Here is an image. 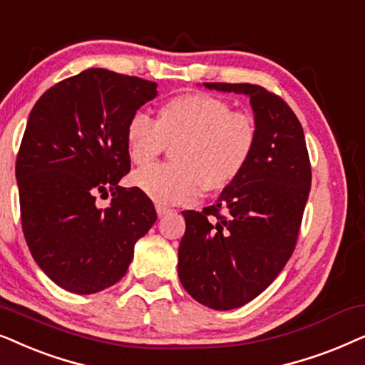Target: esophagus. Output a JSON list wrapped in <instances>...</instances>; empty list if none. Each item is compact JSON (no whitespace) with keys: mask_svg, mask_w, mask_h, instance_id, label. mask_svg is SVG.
Masks as SVG:
<instances>
[{"mask_svg":"<svg viewBox=\"0 0 365 365\" xmlns=\"http://www.w3.org/2000/svg\"><path fill=\"white\" fill-rule=\"evenodd\" d=\"M155 210H157V215H158V218H162V217H165V215H167V213L170 212V208H168V207L157 205V207H155Z\"/></svg>","mask_w":365,"mask_h":365,"instance_id":"1","label":"esophagus"}]
</instances>
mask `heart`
Returning a JSON list of instances; mask_svg holds the SVG:
<instances>
[{
  "instance_id": "1",
  "label": "heart",
  "mask_w": 365,
  "mask_h": 365,
  "mask_svg": "<svg viewBox=\"0 0 365 365\" xmlns=\"http://www.w3.org/2000/svg\"><path fill=\"white\" fill-rule=\"evenodd\" d=\"M133 165L152 163L168 145H175V163L138 170L133 183L160 205L190 203L202 188L223 190L249 167L259 128L249 113L233 111L220 96L188 93L168 100L157 121L135 111L125 130Z\"/></svg>"
}]
</instances>
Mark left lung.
<instances>
[{
    "label": "left lung",
    "instance_id": "1",
    "mask_svg": "<svg viewBox=\"0 0 365 365\" xmlns=\"http://www.w3.org/2000/svg\"><path fill=\"white\" fill-rule=\"evenodd\" d=\"M250 96L259 142L249 167L215 205L185 210L178 277L197 302L215 310L245 305L269 287L297 244L312 168L302 125L264 86L205 83Z\"/></svg>",
    "mask_w": 365,
    "mask_h": 365
}]
</instances>
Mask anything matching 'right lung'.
Instances as JSON below:
<instances>
[{
	"label": "right lung",
	"mask_w": 365,
	"mask_h": 365,
	"mask_svg": "<svg viewBox=\"0 0 365 365\" xmlns=\"http://www.w3.org/2000/svg\"><path fill=\"white\" fill-rule=\"evenodd\" d=\"M157 83L90 68L33 106L16 157L21 227L40 269L73 294H95L128 270L157 220L150 198L118 182L130 172L125 130ZM112 193L101 209L96 195Z\"/></svg>",
	"instance_id": "obj_1"
}]
</instances>
